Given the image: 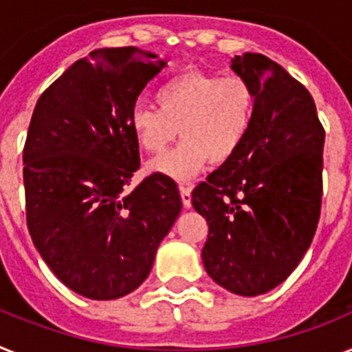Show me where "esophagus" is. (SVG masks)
Returning a JSON list of instances; mask_svg holds the SVG:
<instances>
[{
  "mask_svg": "<svg viewBox=\"0 0 352 352\" xmlns=\"http://www.w3.org/2000/svg\"><path fill=\"white\" fill-rule=\"evenodd\" d=\"M179 196H182L183 207H190L192 196H190V187H188V185H179Z\"/></svg>",
  "mask_w": 352,
  "mask_h": 352,
  "instance_id": "1",
  "label": "esophagus"
}]
</instances>
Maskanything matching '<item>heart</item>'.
Here are the masks:
<instances>
[{"label": "heart", "mask_w": 352, "mask_h": 352, "mask_svg": "<svg viewBox=\"0 0 352 352\" xmlns=\"http://www.w3.org/2000/svg\"><path fill=\"white\" fill-rule=\"evenodd\" d=\"M156 102L133 107L131 131L142 151L160 155L179 129L183 140L149 164V170L178 182L192 178L208 160L234 158L254 124L255 89L241 75L190 69L162 84Z\"/></svg>", "instance_id": "heart-1"}]
</instances>
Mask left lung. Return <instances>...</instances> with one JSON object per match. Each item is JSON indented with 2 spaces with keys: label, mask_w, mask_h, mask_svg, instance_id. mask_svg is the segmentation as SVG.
Listing matches in <instances>:
<instances>
[{
  "label": "left lung",
  "mask_w": 352,
  "mask_h": 352,
  "mask_svg": "<svg viewBox=\"0 0 352 352\" xmlns=\"http://www.w3.org/2000/svg\"><path fill=\"white\" fill-rule=\"evenodd\" d=\"M232 69L254 86V124L237 155L194 188L192 207L208 223L207 274L255 297L284 283L311 245L326 131L311 93L280 65L245 54Z\"/></svg>",
  "instance_id": "8db88e82"
}]
</instances>
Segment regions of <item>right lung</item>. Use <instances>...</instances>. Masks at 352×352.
I'll list each match as a JSON object with an SVG mask.
<instances>
[{
    "instance_id": "obj_1",
    "label": "right lung",
    "mask_w": 352,
    "mask_h": 352,
    "mask_svg": "<svg viewBox=\"0 0 352 352\" xmlns=\"http://www.w3.org/2000/svg\"><path fill=\"white\" fill-rule=\"evenodd\" d=\"M167 63L136 46L100 48L43 91L23 149L26 226L60 283L111 300L140 286L179 210L176 183L153 173L129 190L140 151L129 117Z\"/></svg>"
}]
</instances>
